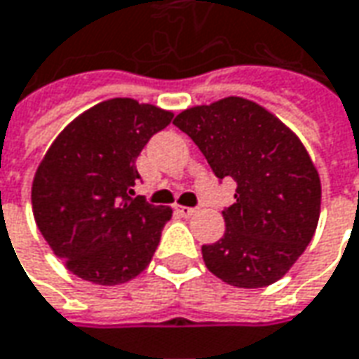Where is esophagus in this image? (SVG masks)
<instances>
[{
    "label": "esophagus",
    "instance_id": "obj_1",
    "mask_svg": "<svg viewBox=\"0 0 359 359\" xmlns=\"http://www.w3.org/2000/svg\"><path fill=\"white\" fill-rule=\"evenodd\" d=\"M175 212H177L179 216H182V218H190V216L196 212V208H189V206H179V204H177V206H175Z\"/></svg>",
    "mask_w": 359,
    "mask_h": 359
}]
</instances>
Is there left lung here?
I'll use <instances>...</instances> for the list:
<instances>
[{
    "label": "left lung",
    "instance_id": "left-lung-1",
    "mask_svg": "<svg viewBox=\"0 0 359 359\" xmlns=\"http://www.w3.org/2000/svg\"><path fill=\"white\" fill-rule=\"evenodd\" d=\"M172 123L218 179L238 182L236 202L222 212L224 236L202 245L208 271L240 289L279 281L311 243L320 216V177L301 139L240 96L184 109Z\"/></svg>",
    "mask_w": 359,
    "mask_h": 359
}]
</instances>
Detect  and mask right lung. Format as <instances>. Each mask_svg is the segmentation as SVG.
Segmentation results:
<instances>
[{
	"mask_svg": "<svg viewBox=\"0 0 359 359\" xmlns=\"http://www.w3.org/2000/svg\"><path fill=\"white\" fill-rule=\"evenodd\" d=\"M172 111L131 97L86 109L48 147L33 179L36 228L68 271L94 285H121L151 263L169 206L133 198L135 159Z\"/></svg>",
	"mask_w": 359,
	"mask_h": 359,
	"instance_id": "1",
	"label": "right lung"
}]
</instances>
